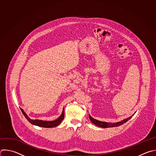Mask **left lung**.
<instances>
[{"label":"left lung","instance_id":"obj_1","mask_svg":"<svg viewBox=\"0 0 156 156\" xmlns=\"http://www.w3.org/2000/svg\"><path fill=\"white\" fill-rule=\"evenodd\" d=\"M135 115V113L132 116H130L128 118H126L124 120H122L121 121L117 122H103V121H100L98 120H97L94 118H93L90 115H89V117L90 120L91 121V122L94 124L95 126L100 127H102V128H108V127H118L120 126L121 125H122L123 124L126 123L127 121H128L129 119H130L132 118V117Z\"/></svg>","mask_w":156,"mask_h":156}]
</instances>
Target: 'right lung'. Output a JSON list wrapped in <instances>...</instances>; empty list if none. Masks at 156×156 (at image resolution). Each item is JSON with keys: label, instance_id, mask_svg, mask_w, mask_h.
<instances>
[{"label": "right lung", "instance_id": "1", "mask_svg": "<svg viewBox=\"0 0 156 156\" xmlns=\"http://www.w3.org/2000/svg\"><path fill=\"white\" fill-rule=\"evenodd\" d=\"M20 109H21L23 114L25 116V118L27 119V121L30 123H31L33 125L41 127L51 128V127H56L60 124V123L62 122V121L64 119V108H63V110H62L61 115L57 119H56L55 121H43V120H39V119H32L30 118H29V116L27 115V114L24 112V111L22 108H20Z\"/></svg>", "mask_w": 156, "mask_h": 156}]
</instances>
